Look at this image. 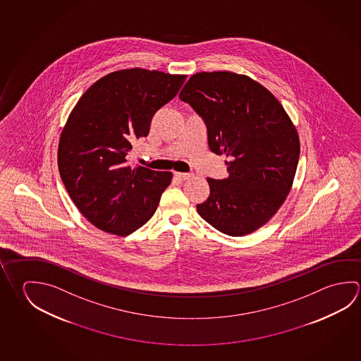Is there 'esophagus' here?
Masks as SVG:
<instances>
[{
  "instance_id": "obj_1",
  "label": "esophagus",
  "mask_w": 361,
  "mask_h": 361,
  "mask_svg": "<svg viewBox=\"0 0 361 361\" xmlns=\"http://www.w3.org/2000/svg\"><path fill=\"white\" fill-rule=\"evenodd\" d=\"M173 175H175V178L180 180V181H185V180H189V178H191L190 173H183V172H175Z\"/></svg>"
}]
</instances>
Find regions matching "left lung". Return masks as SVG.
<instances>
[{
    "label": "left lung",
    "mask_w": 361,
    "mask_h": 361,
    "mask_svg": "<svg viewBox=\"0 0 361 361\" xmlns=\"http://www.w3.org/2000/svg\"><path fill=\"white\" fill-rule=\"evenodd\" d=\"M178 97L205 121L210 151L228 159V178H207L210 195L197 213L221 233H252L290 192L300 153L297 129L269 90L229 71L192 75Z\"/></svg>",
    "instance_id": "1"
}]
</instances>
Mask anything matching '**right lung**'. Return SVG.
I'll use <instances>...</instances> for the list:
<instances>
[{
	"label": "right lung",
	"instance_id": "right-lung-1",
	"mask_svg": "<svg viewBox=\"0 0 361 361\" xmlns=\"http://www.w3.org/2000/svg\"><path fill=\"white\" fill-rule=\"evenodd\" d=\"M185 80L161 71H115L91 85L71 111L58 170L72 202L96 228L123 237L154 214L172 173L132 167L127 156Z\"/></svg>",
	"mask_w": 361,
	"mask_h": 361
}]
</instances>
